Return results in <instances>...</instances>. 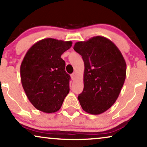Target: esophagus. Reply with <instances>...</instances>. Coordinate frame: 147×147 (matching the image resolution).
Wrapping results in <instances>:
<instances>
[{
  "label": "esophagus",
  "mask_w": 147,
  "mask_h": 147,
  "mask_svg": "<svg viewBox=\"0 0 147 147\" xmlns=\"http://www.w3.org/2000/svg\"><path fill=\"white\" fill-rule=\"evenodd\" d=\"M71 78L72 80H74V79H75V74H71Z\"/></svg>",
  "instance_id": "obj_1"
}]
</instances>
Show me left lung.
<instances>
[{"label": "left lung", "mask_w": 147, "mask_h": 147, "mask_svg": "<svg viewBox=\"0 0 147 147\" xmlns=\"http://www.w3.org/2000/svg\"><path fill=\"white\" fill-rule=\"evenodd\" d=\"M74 49L84 62V90L78 96L82 109L100 114L117 100L126 76V63L112 41L102 36L75 43Z\"/></svg>", "instance_id": "8db88e82"}]
</instances>
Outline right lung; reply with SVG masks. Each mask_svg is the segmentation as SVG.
<instances>
[{
  "label": "right lung",
  "instance_id": "add662e5",
  "mask_svg": "<svg viewBox=\"0 0 147 147\" xmlns=\"http://www.w3.org/2000/svg\"><path fill=\"white\" fill-rule=\"evenodd\" d=\"M71 41L47 38L35 43L22 61V86L33 106L45 113L59 110L69 92L70 76L61 55Z\"/></svg>",
  "mask_w": 147,
  "mask_h": 147
}]
</instances>
